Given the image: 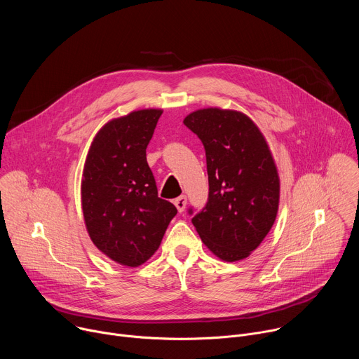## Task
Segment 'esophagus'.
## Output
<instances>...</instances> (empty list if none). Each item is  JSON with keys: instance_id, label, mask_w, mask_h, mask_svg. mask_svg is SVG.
I'll list each match as a JSON object with an SVG mask.
<instances>
[{"instance_id": "esophagus-1", "label": "esophagus", "mask_w": 359, "mask_h": 359, "mask_svg": "<svg viewBox=\"0 0 359 359\" xmlns=\"http://www.w3.org/2000/svg\"><path fill=\"white\" fill-rule=\"evenodd\" d=\"M175 206H176V209L179 210V213H182V212H184V209H186V204H187V197L186 196H179L177 198H175Z\"/></svg>"}]
</instances>
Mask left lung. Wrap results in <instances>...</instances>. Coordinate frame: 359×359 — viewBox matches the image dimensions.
I'll return each mask as SVG.
<instances>
[{
    "mask_svg": "<svg viewBox=\"0 0 359 359\" xmlns=\"http://www.w3.org/2000/svg\"><path fill=\"white\" fill-rule=\"evenodd\" d=\"M183 123L201 140L209 175L208 203L191 223L220 260H243L278 212L280 177L266 137L247 115L230 109H198Z\"/></svg>",
    "mask_w": 359,
    "mask_h": 359,
    "instance_id": "8db88e82",
    "label": "left lung"
}]
</instances>
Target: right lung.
<instances>
[{
  "instance_id": "add662e5",
  "label": "right lung",
  "mask_w": 359,
  "mask_h": 359,
  "mask_svg": "<svg viewBox=\"0 0 359 359\" xmlns=\"http://www.w3.org/2000/svg\"><path fill=\"white\" fill-rule=\"evenodd\" d=\"M162 109L133 111L105 123L83 166L81 196L92 243L126 267L147 262L159 248L177 209L158 196L146 147Z\"/></svg>"
}]
</instances>
